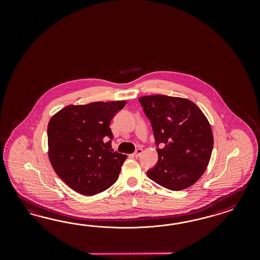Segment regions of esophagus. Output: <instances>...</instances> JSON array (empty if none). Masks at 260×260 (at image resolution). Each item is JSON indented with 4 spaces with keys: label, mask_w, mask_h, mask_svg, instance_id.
I'll return each mask as SVG.
<instances>
[{
    "label": "esophagus",
    "mask_w": 260,
    "mask_h": 260,
    "mask_svg": "<svg viewBox=\"0 0 260 260\" xmlns=\"http://www.w3.org/2000/svg\"><path fill=\"white\" fill-rule=\"evenodd\" d=\"M142 153H143V150L142 149H137V150H135L134 155L136 158H139L141 156Z\"/></svg>",
    "instance_id": "34e87169"
}]
</instances>
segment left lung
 Returning <instances> with one entry per match:
<instances>
[{
	"label": "left lung",
	"instance_id": "left-lung-1",
	"mask_svg": "<svg viewBox=\"0 0 260 260\" xmlns=\"http://www.w3.org/2000/svg\"><path fill=\"white\" fill-rule=\"evenodd\" d=\"M150 119L158 162L147 174L166 189L181 190L192 186L209 165L213 131L202 110L189 99L167 95L139 97Z\"/></svg>",
	"mask_w": 260,
	"mask_h": 260
}]
</instances>
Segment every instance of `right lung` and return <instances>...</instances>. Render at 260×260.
<instances>
[{"label": "right lung", "instance_id": "add662e5", "mask_svg": "<svg viewBox=\"0 0 260 260\" xmlns=\"http://www.w3.org/2000/svg\"><path fill=\"white\" fill-rule=\"evenodd\" d=\"M126 101L69 105L47 126V155L57 175L80 194L91 197L113 185L126 155L112 152L111 119Z\"/></svg>", "mask_w": 260, "mask_h": 260}]
</instances>
